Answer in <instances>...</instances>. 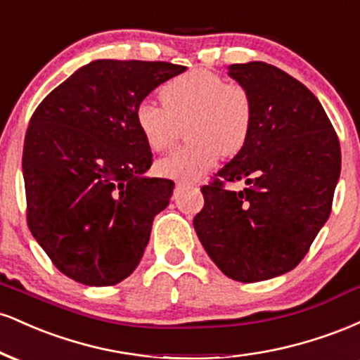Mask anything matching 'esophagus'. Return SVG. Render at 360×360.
I'll list each match as a JSON object with an SVG mask.
<instances>
[{"label":"esophagus","mask_w":360,"mask_h":360,"mask_svg":"<svg viewBox=\"0 0 360 360\" xmlns=\"http://www.w3.org/2000/svg\"><path fill=\"white\" fill-rule=\"evenodd\" d=\"M186 186L191 188V186H194V183H191V181H177L176 183V188H186Z\"/></svg>","instance_id":"34e87169"}]
</instances>
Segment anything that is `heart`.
<instances>
[{
    "instance_id": "b5f03b06",
    "label": "heart",
    "mask_w": 360,
    "mask_h": 360,
    "mask_svg": "<svg viewBox=\"0 0 360 360\" xmlns=\"http://www.w3.org/2000/svg\"><path fill=\"white\" fill-rule=\"evenodd\" d=\"M160 101L162 106L142 101L135 108V125L147 146L154 152L166 150L186 120V137L191 140L155 164L164 177L196 179L217 164L221 152L237 154L250 135L254 106L249 93L208 69H193L167 81L160 88Z\"/></svg>"
}]
</instances>
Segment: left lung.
<instances>
[{
    "label": "left lung",
    "mask_w": 360,
    "mask_h": 360,
    "mask_svg": "<svg viewBox=\"0 0 360 360\" xmlns=\"http://www.w3.org/2000/svg\"><path fill=\"white\" fill-rule=\"evenodd\" d=\"M229 76L249 93L254 122L245 146L201 188L193 225L223 274L257 283L295 269L328 220L340 143L315 94L289 74L255 60L229 65Z\"/></svg>",
    "instance_id": "8db88e82"
}]
</instances>
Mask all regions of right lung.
<instances>
[{
	"label": "right lung",
	"mask_w": 360,
	"mask_h": 360,
	"mask_svg": "<svg viewBox=\"0 0 360 360\" xmlns=\"http://www.w3.org/2000/svg\"><path fill=\"white\" fill-rule=\"evenodd\" d=\"M171 62L100 59L40 103L23 146L30 232L62 274L113 286L139 266L174 183L148 177L135 108L184 72Z\"/></svg>",
	"instance_id": "add662e5"
}]
</instances>
